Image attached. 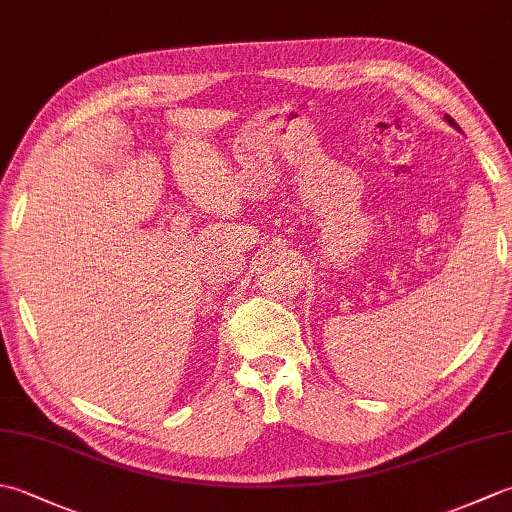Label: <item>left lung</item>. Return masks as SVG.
<instances>
[{
    "instance_id": "8db88e82",
    "label": "left lung",
    "mask_w": 512,
    "mask_h": 512,
    "mask_svg": "<svg viewBox=\"0 0 512 512\" xmlns=\"http://www.w3.org/2000/svg\"><path fill=\"white\" fill-rule=\"evenodd\" d=\"M447 123H451L453 127H458V125H455V121H453V118H451V116H447ZM458 129H460V127H458Z\"/></svg>"
}]
</instances>
